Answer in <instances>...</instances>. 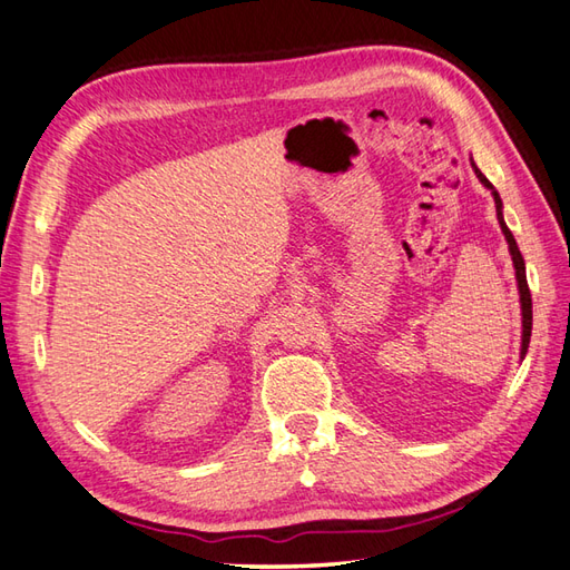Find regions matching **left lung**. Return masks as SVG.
Returning a JSON list of instances; mask_svg holds the SVG:
<instances>
[{
  "instance_id": "8db88e82",
  "label": "left lung",
  "mask_w": 570,
  "mask_h": 570,
  "mask_svg": "<svg viewBox=\"0 0 570 570\" xmlns=\"http://www.w3.org/2000/svg\"><path fill=\"white\" fill-rule=\"evenodd\" d=\"M470 164H472V171H475V176L480 178V184L485 186L488 190H492L494 208H498V220H500V227H502V235H504V239H507V245H510L512 264H514V276H517V288H519V304H522V353H519V357L524 360L527 350H529V337H531V294H529V284H527V266H524V257H522V252H519V247H517V239H514V235L510 233V227H507V223H504L500 193L494 190V186L490 184V180H488L485 176H482V171H480V168L475 166V161L470 159Z\"/></svg>"
}]
</instances>
